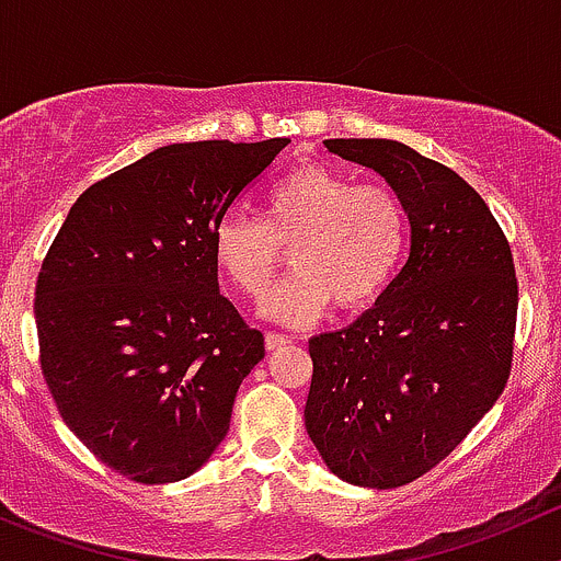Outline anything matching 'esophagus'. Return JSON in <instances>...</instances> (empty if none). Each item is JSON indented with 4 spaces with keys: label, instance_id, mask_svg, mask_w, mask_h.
<instances>
[{
    "label": "esophagus",
    "instance_id": "esophagus-1",
    "mask_svg": "<svg viewBox=\"0 0 561 561\" xmlns=\"http://www.w3.org/2000/svg\"><path fill=\"white\" fill-rule=\"evenodd\" d=\"M264 344H266V350H280V346H286V344H291V339L289 335H284V333H266L264 335Z\"/></svg>",
    "mask_w": 561,
    "mask_h": 561
}]
</instances>
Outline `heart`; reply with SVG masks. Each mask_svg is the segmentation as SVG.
Instances as JSON below:
<instances>
[{
  "label": "heart",
  "instance_id": "heart-1",
  "mask_svg": "<svg viewBox=\"0 0 561 561\" xmlns=\"http://www.w3.org/2000/svg\"><path fill=\"white\" fill-rule=\"evenodd\" d=\"M410 244V215L393 186L330 164H300L266 192L264 217L231 211L211 233L220 275L250 300L270 289L291 248L295 272L264 311L308 324L335 300L344 311L371 306L393 284Z\"/></svg>",
  "mask_w": 561,
  "mask_h": 561
}]
</instances>
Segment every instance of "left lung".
<instances>
[{
  "label": "left lung",
  "mask_w": 561,
  "mask_h": 561,
  "mask_svg": "<svg viewBox=\"0 0 561 561\" xmlns=\"http://www.w3.org/2000/svg\"><path fill=\"white\" fill-rule=\"evenodd\" d=\"M402 195L410 253L380 300L313 335L306 430L330 471L391 490L466 440L512 371L517 277L504 231L466 179L397 140H324Z\"/></svg>",
  "instance_id": "obj_1"
}]
</instances>
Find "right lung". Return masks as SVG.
Listing matches in <instances>:
<instances>
[{
    "mask_svg": "<svg viewBox=\"0 0 561 561\" xmlns=\"http://www.w3.org/2000/svg\"><path fill=\"white\" fill-rule=\"evenodd\" d=\"M291 140L175 142L77 197L35 286L41 369L68 430L140 484L195 473L264 335L220 295L211 233Z\"/></svg>",
    "mask_w": 561,
    "mask_h": 561,
    "instance_id": "obj_1",
    "label": "right lung"
}]
</instances>
